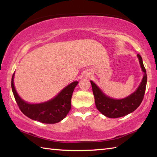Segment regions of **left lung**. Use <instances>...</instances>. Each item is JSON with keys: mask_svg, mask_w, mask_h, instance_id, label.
Instances as JSON below:
<instances>
[{"mask_svg": "<svg viewBox=\"0 0 157 157\" xmlns=\"http://www.w3.org/2000/svg\"><path fill=\"white\" fill-rule=\"evenodd\" d=\"M137 56L139 57L140 67L144 73V75L136 91L128 97L120 100L113 99L107 96L94 82L91 81L95 106L101 113L108 118H115L126 116L136 110L142 102L147 84V74L143 65L142 57L139 54H138Z\"/></svg>", "mask_w": 157, "mask_h": 157, "instance_id": "1", "label": "left lung"}]
</instances>
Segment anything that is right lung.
I'll return each instance as SVG.
<instances>
[{
	"label": "right lung",
	"mask_w": 157,
	"mask_h": 157,
	"mask_svg": "<svg viewBox=\"0 0 157 157\" xmlns=\"http://www.w3.org/2000/svg\"><path fill=\"white\" fill-rule=\"evenodd\" d=\"M14 76L12 78V89L16 102L22 113L31 118L43 123H59L67 116L71 108V98L78 82H73L66 86L56 97L46 102L30 104L21 99L14 85Z\"/></svg>",
	"instance_id": "add662e5"
}]
</instances>
